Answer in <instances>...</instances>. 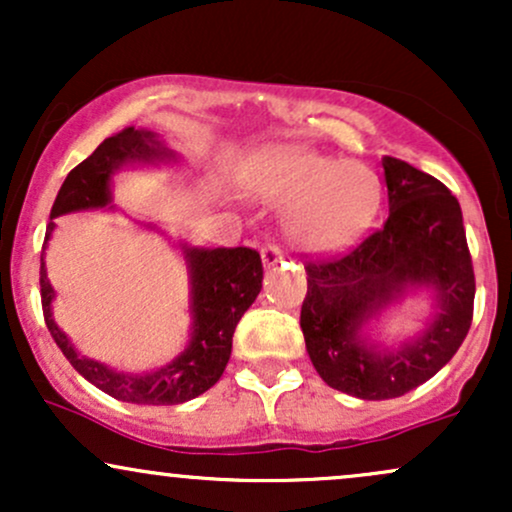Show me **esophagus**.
I'll use <instances>...</instances> for the list:
<instances>
[{
	"instance_id": "obj_1",
	"label": "esophagus",
	"mask_w": 512,
	"mask_h": 512,
	"mask_svg": "<svg viewBox=\"0 0 512 512\" xmlns=\"http://www.w3.org/2000/svg\"><path fill=\"white\" fill-rule=\"evenodd\" d=\"M284 260V250H281V245L276 243H267L262 248V262L264 267H274V264H279Z\"/></svg>"
}]
</instances>
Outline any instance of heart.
Wrapping results in <instances>:
<instances>
[{"instance_id":"1","label":"heart","mask_w":512,"mask_h":512,"mask_svg":"<svg viewBox=\"0 0 512 512\" xmlns=\"http://www.w3.org/2000/svg\"><path fill=\"white\" fill-rule=\"evenodd\" d=\"M257 190L276 207H289L291 238L305 248H337L354 240L380 207V180L368 166L303 149L267 156Z\"/></svg>"}]
</instances>
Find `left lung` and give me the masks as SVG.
Segmentation results:
<instances>
[{
  "mask_svg": "<svg viewBox=\"0 0 512 512\" xmlns=\"http://www.w3.org/2000/svg\"><path fill=\"white\" fill-rule=\"evenodd\" d=\"M383 168L390 197L383 226L346 252L305 262V349L327 385L361 399L402 397L433 378L467 337L477 291L457 197L407 161L383 156ZM407 283L439 291V317L402 350H366L360 325Z\"/></svg>",
  "mask_w": 512,
  "mask_h": 512,
  "instance_id": "left-lung-1",
  "label": "left lung"
}]
</instances>
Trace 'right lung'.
<instances>
[{
    "instance_id": "add662e5",
    "label": "right lung",
    "mask_w": 512,
    "mask_h": 512,
    "mask_svg": "<svg viewBox=\"0 0 512 512\" xmlns=\"http://www.w3.org/2000/svg\"><path fill=\"white\" fill-rule=\"evenodd\" d=\"M168 156L161 142L151 132H139L125 127L98 144L86 161H81L57 192L50 209V219L79 209L105 207L110 202L108 182L117 166L127 161H151ZM55 223H48L45 243H48ZM192 267V291H195V332L192 342L166 368L151 375H122L96 361L79 356L62 334L50 313L52 291L45 262L40 260V301H43L45 325L67 361L81 373L88 383L110 397L134 404H182L207 392L219 383L231 358L233 332L245 310L255 303L262 289V257L252 248H216V250H185Z\"/></svg>"
}]
</instances>
